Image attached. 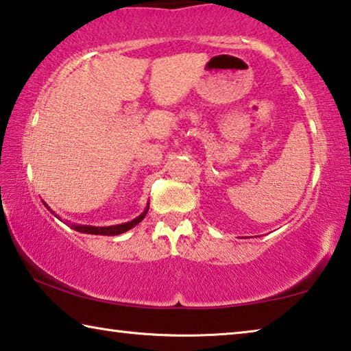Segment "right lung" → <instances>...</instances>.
<instances>
[{"instance_id": "obj_1", "label": "right lung", "mask_w": 351, "mask_h": 351, "mask_svg": "<svg viewBox=\"0 0 351 351\" xmlns=\"http://www.w3.org/2000/svg\"><path fill=\"white\" fill-rule=\"evenodd\" d=\"M47 207V204H45ZM49 209V207H47ZM52 212V210H51ZM148 212V204L145 207V210L141 213L139 217H136L134 219L128 223H122V224H116V226H106V228H96V226H83V224H73L71 228L75 229L77 232H83V234H93V235H119V234H123L130 230L132 228H134L136 224H139L142 219L145 218ZM54 213V212H52ZM57 217V215H56Z\"/></svg>"}]
</instances>
